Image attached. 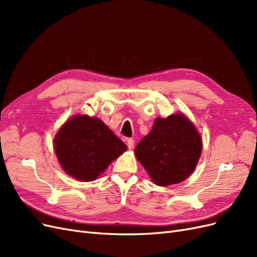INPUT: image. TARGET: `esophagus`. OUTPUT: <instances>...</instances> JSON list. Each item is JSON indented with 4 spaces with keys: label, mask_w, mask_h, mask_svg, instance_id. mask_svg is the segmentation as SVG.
Instances as JSON below:
<instances>
[{
    "label": "esophagus",
    "mask_w": 257,
    "mask_h": 257,
    "mask_svg": "<svg viewBox=\"0 0 257 257\" xmlns=\"http://www.w3.org/2000/svg\"><path fill=\"white\" fill-rule=\"evenodd\" d=\"M126 145H127V147H128V149H133L134 145H135V141H134V139H132V138H127Z\"/></svg>",
    "instance_id": "1"
}]
</instances>
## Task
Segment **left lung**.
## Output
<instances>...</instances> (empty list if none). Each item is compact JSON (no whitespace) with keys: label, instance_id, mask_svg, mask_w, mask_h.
<instances>
[{"label":"left lung","instance_id":"obj_1","mask_svg":"<svg viewBox=\"0 0 257 257\" xmlns=\"http://www.w3.org/2000/svg\"><path fill=\"white\" fill-rule=\"evenodd\" d=\"M203 142L183 113L157 118L152 130L135 148V155L152 181L160 186L185 180L195 169Z\"/></svg>","mask_w":257,"mask_h":257}]
</instances>
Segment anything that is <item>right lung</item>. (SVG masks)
Returning <instances> with one entry per match:
<instances>
[{
  "label": "right lung",
  "instance_id": "1",
  "mask_svg": "<svg viewBox=\"0 0 257 257\" xmlns=\"http://www.w3.org/2000/svg\"><path fill=\"white\" fill-rule=\"evenodd\" d=\"M64 172L79 181H93L126 146L98 118L77 114L66 121L53 141Z\"/></svg>",
  "mask_w": 257,
  "mask_h": 257
}]
</instances>
